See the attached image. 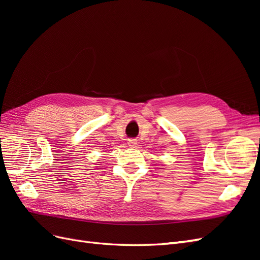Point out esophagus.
<instances>
[{
    "label": "esophagus",
    "instance_id": "esophagus-1",
    "mask_svg": "<svg viewBox=\"0 0 260 260\" xmlns=\"http://www.w3.org/2000/svg\"><path fill=\"white\" fill-rule=\"evenodd\" d=\"M128 145L131 146V147H135L137 145V140L136 139H130L128 141Z\"/></svg>",
    "mask_w": 260,
    "mask_h": 260
}]
</instances>
